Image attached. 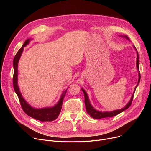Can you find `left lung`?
<instances>
[{"mask_svg": "<svg viewBox=\"0 0 151 151\" xmlns=\"http://www.w3.org/2000/svg\"><path fill=\"white\" fill-rule=\"evenodd\" d=\"M122 36V37H124L126 39L129 40V37H128V36ZM134 47L135 49L136 50V51H137L136 48L135 47V46H134ZM139 57L138 52L137 51V69L139 70L138 84L140 83V72H139ZM137 86H138V84L137 85L136 87H135V90L134 91V93H133V94H132V98H131V99L130 100V101L126 104V106L124 108H122L120 109H116V110H114V111H109V112H108V111L101 112V111H99L96 110V109H95L92 106V105L91 104V103L89 102V100L88 96V94H87L85 90L82 88V91H83L84 94V103H85V106H86L87 113H88V114L89 115H90L91 117L94 118V119H100V118H107V117H113V116H116V115H118V114H119V113H122V111H125V109H127L128 108L130 107V106L131 104H132V100H133V98H134V96L135 91V89L137 88Z\"/></svg>", "mask_w": 151, "mask_h": 151, "instance_id": "1", "label": "left lung"}]
</instances>
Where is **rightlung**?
Returning a JSON list of instances; mask_svg holds the SVG:
<instances>
[{"label": "right lung", "instance_id": "obj_1", "mask_svg": "<svg viewBox=\"0 0 151 151\" xmlns=\"http://www.w3.org/2000/svg\"><path fill=\"white\" fill-rule=\"evenodd\" d=\"M31 39H28L25 41L22 47L18 50L16 55L14 57L13 60V67H14V76H13V86L15 92L18 98L21 105V107L23 109L24 113L28 116L35 118L41 122H52L54 120L57 119L59 114L61 111V109L62 106V103L64 99L65 95L67 93V89L63 93L61 96V98L59 100L58 103L55 105L53 107L48 108H43L41 109L35 108L31 107L30 105L27 103L25 99L22 96L19 89V86L17 85V65L19 62V58L21 56V54L23 52L24 47L28 45Z\"/></svg>", "mask_w": 151, "mask_h": 151}]
</instances>
